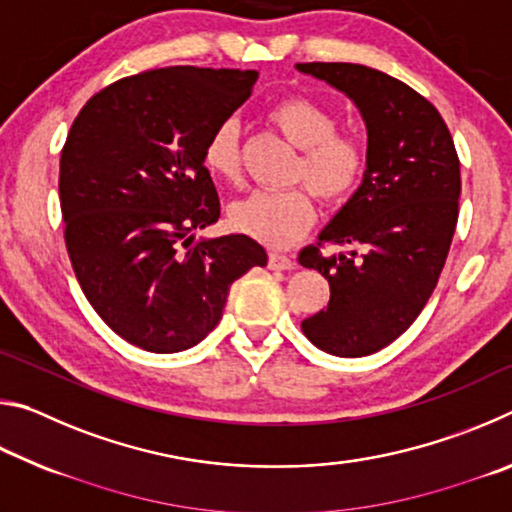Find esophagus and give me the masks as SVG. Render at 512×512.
<instances>
[{
    "label": "esophagus",
    "mask_w": 512,
    "mask_h": 512,
    "mask_svg": "<svg viewBox=\"0 0 512 512\" xmlns=\"http://www.w3.org/2000/svg\"><path fill=\"white\" fill-rule=\"evenodd\" d=\"M293 266H296V262H293L289 255H282V253L268 255V268H273V271H291Z\"/></svg>",
    "instance_id": "34e87169"
}]
</instances>
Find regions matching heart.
I'll use <instances>...</instances> for the list:
<instances>
[{
  "instance_id": "1",
  "label": "heart",
  "mask_w": 512,
  "mask_h": 512,
  "mask_svg": "<svg viewBox=\"0 0 512 512\" xmlns=\"http://www.w3.org/2000/svg\"><path fill=\"white\" fill-rule=\"evenodd\" d=\"M268 121L302 151L293 180L305 183L323 205H339L357 192L366 173V149L352 135L336 133L339 119L323 103L293 94L268 110ZM203 162L212 176L237 183L241 178V137L237 121H221L207 135ZM305 187L287 192H253L230 207L232 228L268 248H289L314 223V201Z\"/></svg>"
}]
</instances>
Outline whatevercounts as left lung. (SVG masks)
I'll use <instances>...</instances> for the list:
<instances>
[{"label": "left lung", "instance_id": "obj_1", "mask_svg": "<svg viewBox=\"0 0 512 512\" xmlns=\"http://www.w3.org/2000/svg\"><path fill=\"white\" fill-rule=\"evenodd\" d=\"M296 67L348 94L368 128L361 187L298 257L329 282L327 307L302 320V332L336 357H366L404 334L436 289L458 221L461 162L436 106L406 83L366 65ZM325 245L353 250L325 256Z\"/></svg>", "mask_w": 512, "mask_h": 512}]
</instances>
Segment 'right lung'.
<instances>
[{"instance_id":"add662e5","label":"right lung","mask_w":512,"mask_h":512,"mask_svg":"<svg viewBox=\"0 0 512 512\" xmlns=\"http://www.w3.org/2000/svg\"><path fill=\"white\" fill-rule=\"evenodd\" d=\"M255 81V69H146L94 94L69 128L58 178L67 255L103 323L146 352L203 341L230 284L266 266L246 235L194 239L221 214L205 140Z\"/></svg>"}]
</instances>
